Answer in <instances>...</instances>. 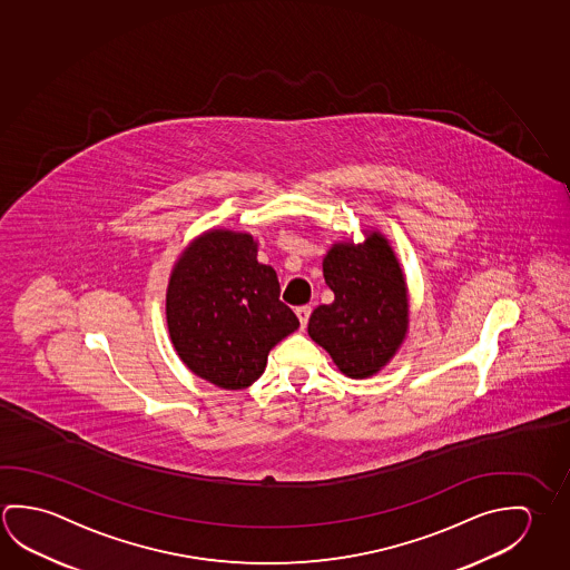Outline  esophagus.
<instances>
[{"mask_svg": "<svg viewBox=\"0 0 570 570\" xmlns=\"http://www.w3.org/2000/svg\"><path fill=\"white\" fill-rule=\"evenodd\" d=\"M309 314H312V308H309V306H299V308H296V316H298L302 330H304L306 324H308Z\"/></svg>", "mask_w": 570, "mask_h": 570, "instance_id": "esophagus-1", "label": "esophagus"}]
</instances>
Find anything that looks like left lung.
Wrapping results in <instances>:
<instances>
[{"instance_id":"left-lung-1","label":"left lung","mask_w":570,"mask_h":570,"mask_svg":"<svg viewBox=\"0 0 570 570\" xmlns=\"http://www.w3.org/2000/svg\"><path fill=\"white\" fill-rule=\"evenodd\" d=\"M332 304L317 306L308 334L347 377L364 380L392 360L407 334L410 302L402 266L377 230L362 244L336 243L324 258Z\"/></svg>"}]
</instances>
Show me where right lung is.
<instances>
[{"label":"right lung","instance_id":"1","mask_svg":"<svg viewBox=\"0 0 570 570\" xmlns=\"http://www.w3.org/2000/svg\"><path fill=\"white\" fill-rule=\"evenodd\" d=\"M253 234L208 230L175 262L167 288V326L193 374L223 390L253 385L272 347L298 330L281 302L272 266L256 261Z\"/></svg>","mask_w":570,"mask_h":570}]
</instances>
